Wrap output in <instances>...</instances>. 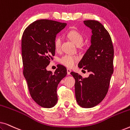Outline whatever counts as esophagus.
<instances>
[{
    "label": "esophagus",
    "instance_id": "1",
    "mask_svg": "<svg viewBox=\"0 0 130 130\" xmlns=\"http://www.w3.org/2000/svg\"><path fill=\"white\" fill-rule=\"evenodd\" d=\"M71 72H72V70H71L70 69H67V74H68V75H69V74H70Z\"/></svg>",
    "mask_w": 130,
    "mask_h": 130
}]
</instances>
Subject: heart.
<instances>
[{"label": "heart", "instance_id": "1", "mask_svg": "<svg viewBox=\"0 0 130 130\" xmlns=\"http://www.w3.org/2000/svg\"><path fill=\"white\" fill-rule=\"evenodd\" d=\"M67 35L69 39L77 45H80L82 44L83 40H84L82 34L76 30H71L67 33ZM61 37H56L54 42V48L56 51H59L61 48ZM78 60H79V58L77 56L70 54H65L60 58L59 61L60 63H61L65 66L72 67L75 64V63Z\"/></svg>", "mask_w": 130, "mask_h": 130}]
</instances>
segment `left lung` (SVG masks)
Segmentation results:
<instances>
[{
    "label": "left lung",
    "instance_id": "1",
    "mask_svg": "<svg viewBox=\"0 0 130 130\" xmlns=\"http://www.w3.org/2000/svg\"><path fill=\"white\" fill-rule=\"evenodd\" d=\"M83 22L92 30L91 45L78 67L87 70L90 74L86 78L73 72L70 74L75 79L77 104L82 108H89L98 105L108 93L113 72L114 51L111 36L100 22L94 20Z\"/></svg>",
    "mask_w": 130,
    "mask_h": 130
}]
</instances>
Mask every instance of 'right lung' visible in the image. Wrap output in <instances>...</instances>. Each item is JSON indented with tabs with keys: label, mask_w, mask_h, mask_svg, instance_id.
<instances>
[{
	"label": "right lung",
	"mask_w": 130,
	"mask_h": 130,
	"mask_svg": "<svg viewBox=\"0 0 130 130\" xmlns=\"http://www.w3.org/2000/svg\"><path fill=\"white\" fill-rule=\"evenodd\" d=\"M66 25L40 19L30 24L23 33V74L31 98L41 107L50 108L57 104L58 85L67 74V69L63 65L58 64L54 74L46 69L55 55L56 35Z\"/></svg>",
	"instance_id": "1"
}]
</instances>
